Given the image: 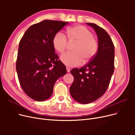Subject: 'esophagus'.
<instances>
[{
	"label": "esophagus",
	"mask_w": 135,
	"mask_h": 135,
	"mask_svg": "<svg viewBox=\"0 0 135 135\" xmlns=\"http://www.w3.org/2000/svg\"><path fill=\"white\" fill-rule=\"evenodd\" d=\"M66 69H67V72H70V68L68 67H66Z\"/></svg>",
	"instance_id": "34e87169"
}]
</instances>
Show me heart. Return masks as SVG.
Wrapping results in <instances>:
<instances>
[{"mask_svg": "<svg viewBox=\"0 0 135 135\" xmlns=\"http://www.w3.org/2000/svg\"><path fill=\"white\" fill-rule=\"evenodd\" d=\"M67 38L70 41H75L73 50L61 56V60L68 67H73L83 62L93 59L97 54L98 42L92 32L84 26L78 25L70 28L67 33ZM53 46L59 53H63L68 45L66 36L62 32L57 33L52 40Z\"/></svg>", "mask_w": 135, "mask_h": 135, "instance_id": "heart-1", "label": "heart"}]
</instances>
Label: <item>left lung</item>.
Wrapping results in <instances>:
<instances>
[{
    "label": "left lung",
    "instance_id": "left-lung-1",
    "mask_svg": "<svg viewBox=\"0 0 135 135\" xmlns=\"http://www.w3.org/2000/svg\"><path fill=\"white\" fill-rule=\"evenodd\" d=\"M86 23L97 35L98 51L86 65L70 70L74 81L69 89L72 97L83 104L95 101L105 93L114 70V46L109 35L95 23Z\"/></svg>",
    "mask_w": 135,
    "mask_h": 135
}]
</instances>
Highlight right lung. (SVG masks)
Wrapping results in <instances>:
<instances>
[{
	"label": "right lung",
	"mask_w": 135,
	"mask_h": 135,
	"mask_svg": "<svg viewBox=\"0 0 135 135\" xmlns=\"http://www.w3.org/2000/svg\"><path fill=\"white\" fill-rule=\"evenodd\" d=\"M67 23L44 20L28 28L20 41L16 65L18 80L25 94L35 101L50 97L56 80L67 73L55 53L52 40Z\"/></svg>",
	"instance_id": "obj_1"
}]
</instances>
